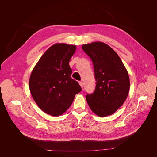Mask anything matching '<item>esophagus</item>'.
<instances>
[{
  "label": "esophagus",
  "mask_w": 157,
  "mask_h": 157,
  "mask_svg": "<svg viewBox=\"0 0 157 157\" xmlns=\"http://www.w3.org/2000/svg\"><path fill=\"white\" fill-rule=\"evenodd\" d=\"M79 84L80 85V86H81V87L82 88H83V81H79Z\"/></svg>",
  "instance_id": "esophagus-1"
}]
</instances>
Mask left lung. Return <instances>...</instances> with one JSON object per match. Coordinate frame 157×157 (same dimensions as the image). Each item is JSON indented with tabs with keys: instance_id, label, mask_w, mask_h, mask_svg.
Segmentation results:
<instances>
[{
	"instance_id": "obj_1",
	"label": "left lung",
	"mask_w": 157,
	"mask_h": 157,
	"mask_svg": "<svg viewBox=\"0 0 157 157\" xmlns=\"http://www.w3.org/2000/svg\"><path fill=\"white\" fill-rule=\"evenodd\" d=\"M82 49L92 60L96 86L86 99L97 116L105 117L113 114L125 101L130 89L128 72L120 58L113 49L102 42L83 44Z\"/></svg>"
}]
</instances>
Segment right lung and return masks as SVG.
Returning a JSON list of instances; mask_svg holds the SVG:
<instances>
[{
	"label": "right lung",
	"mask_w": 157,
	"mask_h": 157,
	"mask_svg": "<svg viewBox=\"0 0 157 157\" xmlns=\"http://www.w3.org/2000/svg\"><path fill=\"white\" fill-rule=\"evenodd\" d=\"M76 46L65 43L52 46L40 57L29 79L31 95L39 108L46 113L59 117L72 104L81 91L72 79L69 61Z\"/></svg>",
	"instance_id": "add662e5"
}]
</instances>
